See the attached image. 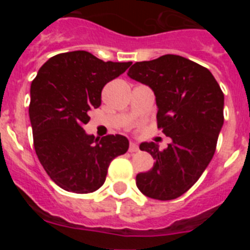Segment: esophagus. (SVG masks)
<instances>
[{"mask_svg":"<svg viewBox=\"0 0 250 250\" xmlns=\"http://www.w3.org/2000/svg\"><path fill=\"white\" fill-rule=\"evenodd\" d=\"M129 151H130V152H136V151H139L138 144H135V143H130Z\"/></svg>","mask_w":250,"mask_h":250,"instance_id":"1","label":"esophagus"}]
</instances>
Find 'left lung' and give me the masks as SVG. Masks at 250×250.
<instances>
[{
  "label": "left lung",
  "mask_w": 250,
  "mask_h": 250,
  "mask_svg": "<svg viewBox=\"0 0 250 250\" xmlns=\"http://www.w3.org/2000/svg\"><path fill=\"white\" fill-rule=\"evenodd\" d=\"M127 76L154 91L158 129L171 138L164 150L155 143H141L140 150L151 154L155 163L136 175V185L151 199H176L213 159L224 124V94L207 67L178 55L135 62Z\"/></svg>",
  "instance_id": "obj_1"
}]
</instances>
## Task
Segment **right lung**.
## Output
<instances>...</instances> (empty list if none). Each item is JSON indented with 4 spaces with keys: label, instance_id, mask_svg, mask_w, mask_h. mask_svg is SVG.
Wrapping results in <instances>:
<instances>
[{
    "label": "right lung",
    "instance_id": "right-lung-1",
    "mask_svg": "<svg viewBox=\"0 0 250 250\" xmlns=\"http://www.w3.org/2000/svg\"><path fill=\"white\" fill-rule=\"evenodd\" d=\"M131 62L103 61L87 51L51 57L31 83L30 114L40 163L60 188L76 194L98 190L112 159L129 149L123 135L99 139L83 125L101 105V91Z\"/></svg>",
    "mask_w": 250,
    "mask_h": 250
}]
</instances>
